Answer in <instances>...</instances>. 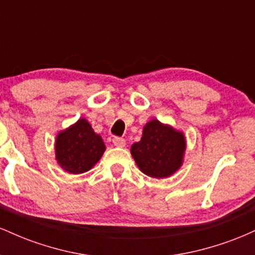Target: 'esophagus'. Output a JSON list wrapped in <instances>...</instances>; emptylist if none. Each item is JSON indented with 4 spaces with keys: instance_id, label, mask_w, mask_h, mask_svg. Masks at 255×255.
<instances>
[{
    "instance_id": "34e87169",
    "label": "esophagus",
    "mask_w": 255,
    "mask_h": 255,
    "mask_svg": "<svg viewBox=\"0 0 255 255\" xmlns=\"http://www.w3.org/2000/svg\"><path fill=\"white\" fill-rule=\"evenodd\" d=\"M113 144L115 146H118V147H124L126 145V140L124 137H120V136H115L113 139Z\"/></svg>"
}]
</instances>
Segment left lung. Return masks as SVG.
Here are the masks:
<instances>
[{"label": "left lung", "instance_id": "1", "mask_svg": "<svg viewBox=\"0 0 255 255\" xmlns=\"http://www.w3.org/2000/svg\"><path fill=\"white\" fill-rule=\"evenodd\" d=\"M186 139L178 131L158 120H151L142 129L139 142L131 145L130 153L136 165L150 177H169L182 165Z\"/></svg>", "mask_w": 255, "mask_h": 255}]
</instances>
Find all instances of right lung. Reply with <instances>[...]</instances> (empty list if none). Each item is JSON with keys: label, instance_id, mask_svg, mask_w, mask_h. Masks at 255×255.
<instances>
[{"label": "right lung", "instance_id": "right-lung-1", "mask_svg": "<svg viewBox=\"0 0 255 255\" xmlns=\"http://www.w3.org/2000/svg\"><path fill=\"white\" fill-rule=\"evenodd\" d=\"M104 151L103 139L85 119H80L56 136V160L63 170L71 174L89 171L101 159Z\"/></svg>", "mask_w": 255, "mask_h": 255}]
</instances>
